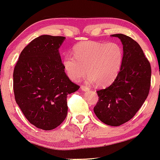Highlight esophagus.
Masks as SVG:
<instances>
[{"mask_svg": "<svg viewBox=\"0 0 160 160\" xmlns=\"http://www.w3.org/2000/svg\"><path fill=\"white\" fill-rule=\"evenodd\" d=\"M81 88H82V91H88L89 90V88L88 87V86H81Z\"/></svg>", "mask_w": 160, "mask_h": 160, "instance_id": "obj_1", "label": "esophagus"}]
</instances>
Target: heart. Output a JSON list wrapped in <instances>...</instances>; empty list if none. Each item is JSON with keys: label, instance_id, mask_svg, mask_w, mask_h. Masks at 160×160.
I'll list each match as a JSON object with an SVG mask.
<instances>
[{"label": "heart", "instance_id": "1", "mask_svg": "<svg viewBox=\"0 0 160 160\" xmlns=\"http://www.w3.org/2000/svg\"><path fill=\"white\" fill-rule=\"evenodd\" d=\"M74 56L66 54L62 60L70 79L79 82L87 72L90 82L105 87L114 82L122 66L123 50L117 42L82 41L73 48Z\"/></svg>", "mask_w": 160, "mask_h": 160}]
</instances>
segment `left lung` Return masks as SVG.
<instances>
[{"label": "left lung", "mask_w": 160, "mask_h": 160, "mask_svg": "<svg viewBox=\"0 0 160 160\" xmlns=\"http://www.w3.org/2000/svg\"><path fill=\"white\" fill-rule=\"evenodd\" d=\"M123 46V59L111 86L96 91L93 108L98 118L111 126H119L134 117L150 92L151 66L137 42L123 34H115Z\"/></svg>", "instance_id": "obj_1"}]
</instances>
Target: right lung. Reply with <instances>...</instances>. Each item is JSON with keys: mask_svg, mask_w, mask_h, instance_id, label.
<instances>
[{"mask_svg": "<svg viewBox=\"0 0 160 160\" xmlns=\"http://www.w3.org/2000/svg\"><path fill=\"white\" fill-rule=\"evenodd\" d=\"M65 38L41 35L21 52L13 72L15 99L31 124L53 130L66 118L68 94L80 86L62 66L59 48Z\"/></svg>", "mask_w": 160, "mask_h": 160, "instance_id": "add662e5", "label": "right lung"}]
</instances>
